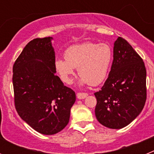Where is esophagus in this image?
I'll list each match as a JSON object with an SVG mask.
<instances>
[{
	"label": "esophagus",
	"mask_w": 154,
	"mask_h": 154,
	"mask_svg": "<svg viewBox=\"0 0 154 154\" xmlns=\"http://www.w3.org/2000/svg\"><path fill=\"white\" fill-rule=\"evenodd\" d=\"M76 96H77L78 99H82L88 96V93H86V92H78V93L76 94Z\"/></svg>",
	"instance_id": "1"
}]
</instances>
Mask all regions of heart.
<instances>
[{"label": "heart", "instance_id": "heart-1", "mask_svg": "<svg viewBox=\"0 0 154 154\" xmlns=\"http://www.w3.org/2000/svg\"><path fill=\"white\" fill-rule=\"evenodd\" d=\"M112 58L109 45L85 42L69 48L65 52V59L55 60V68L66 84H72L75 75V68H78L82 83L97 85L106 77Z\"/></svg>", "mask_w": 154, "mask_h": 154}]
</instances>
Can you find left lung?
Segmentation results:
<instances>
[{
	"label": "left lung",
	"mask_w": 154,
	"mask_h": 154,
	"mask_svg": "<svg viewBox=\"0 0 154 154\" xmlns=\"http://www.w3.org/2000/svg\"><path fill=\"white\" fill-rule=\"evenodd\" d=\"M146 71L142 58L127 41L119 37L114 43L113 62L97 100L95 113L102 125L121 129L137 118L146 99Z\"/></svg>",
	"instance_id": "obj_1"
}]
</instances>
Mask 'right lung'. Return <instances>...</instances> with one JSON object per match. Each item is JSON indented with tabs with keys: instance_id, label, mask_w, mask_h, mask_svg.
<instances>
[{
	"instance_id": "1",
	"label": "right lung",
	"mask_w": 154,
	"mask_h": 154,
	"mask_svg": "<svg viewBox=\"0 0 154 154\" xmlns=\"http://www.w3.org/2000/svg\"><path fill=\"white\" fill-rule=\"evenodd\" d=\"M52 38L28 43L13 65L14 106L20 117L37 132L53 135L69 123L75 93L55 75Z\"/></svg>"
}]
</instances>
